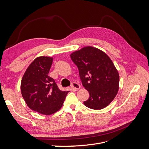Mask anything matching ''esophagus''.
<instances>
[{
  "instance_id": "obj_1",
  "label": "esophagus",
  "mask_w": 149,
  "mask_h": 149,
  "mask_svg": "<svg viewBox=\"0 0 149 149\" xmlns=\"http://www.w3.org/2000/svg\"><path fill=\"white\" fill-rule=\"evenodd\" d=\"M71 89H74V90H78L79 89H80L81 88V86L77 83H75V82H73V83L71 84Z\"/></svg>"
}]
</instances>
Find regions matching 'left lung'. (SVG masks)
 <instances>
[{
  "label": "left lung",
  "instance_id": "obj_1",
  "mask_svg": "<svg viewBox=\"0 0 149 149\" xmlns=\"http://www.w3.org/2000/svg\"><path fill=\"white\" fill-rule=\"evenodd\" d=\"M83 86L89 93L84 104L100 110L107 106L118 94L119 75L110 58L96 48L86 47L71 54Z\"/></svg>",
  "mask_w": 149,
  "mask_h": 149
}]
</instances>
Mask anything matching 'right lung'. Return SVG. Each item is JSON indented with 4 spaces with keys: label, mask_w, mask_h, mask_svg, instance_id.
Here are the masks:
<instances>
[{
    "label": "right lung",
    "mask_w": 149,
    "mask_h": 149,
    "mask_svg": "<svg viewBox=\"0 0 149 149\" xmlns=\"http://www.w3.org/2000/svg\"><path fill=\"white\" fill-rule=\"evenodd\" d=\"M52 62L51 57L37 58L25 71L21 81L22 95L29 107L45 115L60 109L68 93L60 90L48 75Z\"/></svg>",
    "instance_id": "add662e5"
}]
</instances>
